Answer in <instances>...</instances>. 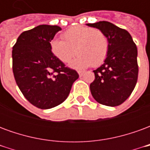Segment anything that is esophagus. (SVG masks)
I'll return each instance as SVG.
<instances>
[{
  "instance_id": "1",
  "label": "esophagus",
  "mask_w": 150,
  "mask_h": 150,
  "mask_svg": "<svg viewBox=\"0 0 150 150\" xmlns=\"http://www.w3.org/2000/svg\"><path fill=\"white\" fill-rule=\"evenodd\" d=\"M78 74H79V75L81 77V76H83V74H84V71H79Z\"/></svg>"
}]
</instances>
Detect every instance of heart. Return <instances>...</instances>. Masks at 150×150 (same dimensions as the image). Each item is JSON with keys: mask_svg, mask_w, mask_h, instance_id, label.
I'll list each match as a JSON object with an SVG mask.
<instances>
[{"mask_svg": "<svg viewBox=\"0 0 150 150\" xmlns=\"http://www.w3.org/2000/svg\"><path fill=\"white\" fill-rule=\"evenodd\" d=\"M61 38L62 41L54 39L50 42V50L62 63L70 62L76 52L78 57L70 64L72 68L98 67L107 57L108 39L100 30L78 25L66 30Z\"/></svg>", "mask_w": 150, "mask_h": 150, "instance_id": "b5f03b06", "label": "heart"}]
</instances>
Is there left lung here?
I'll use <instances>...</instances> for the list:
<instances>
[{"instance_id":"obj_1","label":"left lung","mask_w":150,"mask_h":150,"mask_svg":"<svg viewBox=\"0 0 150 150\" xmlns=\"http://www.w3.org/2000/svg\"><path fill=\"white\" fill-rule=\"evenodd\" d=\"M86 25L103 31L109 43L104 64L93 71L95 79L90 84L91 93L100 104L118 106L129 97L137 81V46L128 31L111 22Z\"/></svg>"}]
</instances>
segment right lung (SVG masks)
I'll return each mask as SVG.
<instances>
[{
	"label": "right lung",
	"instance_id": "right-lung-1",
	"mask_svg": "<svg viewBox=\"0 0 150 150\" xmlns=\"http://www.w3.org/2000/svg\"><path fill=\"white\" fill-rule=\"evenodd\" d=\"M61 28L40 25L20 34L13 47V72L18 88L35 107L49 109L68 96L77 72L53 55L50 42Z\"/></svg>",
	"mask_w": 150,
	"mask_h": 150
}]
</instances>
